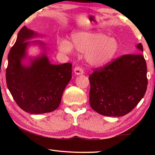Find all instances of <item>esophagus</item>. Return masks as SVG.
Segmentation results:
<instances>
[{
    "mask_svg": "<svg viewBox=\"0 0 155 155\" xmlns=\"http://www.w3.org/2000/svg\"><path fill=\"white\" fill-rule=\"evenodd\" d=\"M74 72L75 73V74L80 75V74H83L84 71H83V69L82 68H81L79 66H77V67L74 68Z\"/></svg>",
    "mask_w": 155,
    "mask_h": 155,
    "instance_id": "esophagus-1",
    "label": "esophagus"
}]
</instances>
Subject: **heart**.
Returning <instances> with one entry per match:
<instances>
[{
  "mask_svg": "<svg viewBox=\"0 0 155 155\" xmlns=\"http://www.w3.org/2000/svg\"><path fill=\"white\" fill-rule=\"evenodd\" d=\"M57 45L59 51L65 53L71 52L73 47L78 52H85L87 61L95 66L109 64L119 50V43L115 38L91 31H77L72 35V43L67 39H61Z\"/></svg>",
  "mask_w": 155,
  "mask_h": 155,
  "instance_id": "b5f03b06",
  "label": "heart"
}]
</instances>
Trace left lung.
Masks as SVG:
<instances>
[{"label":"left lung","mask_w":155,"mask_h":155,"mask_svg":"<svg viewBox=\"0 0 155 155\" xmlns=\"http://www.w3.org/2000/svg\"><path fill=\"white\" fill-rule=\"evenodd\" d=\"M136 48L143 52L141 43ZM90 104L104 116L120 117L135 108L147 90V66L141 54H125L89 77Z\"/></svg>","instance_id":"8db88e82"}]
</instances>
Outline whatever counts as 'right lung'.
<instances>
[{"label": "right lung", "instance_id": "right-lung-1", "mask_svg": "<svg viewBox=\"0 0 155 155\" xmlns=\"http://www.w3.org/2000/svg\"><path fill=\"white\" fill-rule=\"evenodd\" d=\"M39 35L26 27L18 34L16 41L8 54L6 82L10 93L21 109L31 114L52 112L61 103V97L72 78V64H51L46 54V44L40 41H28ZM38 43L44 52L23 63L27 48Z\"/></svg>", "mask_w": 155, "mask_h": 155}]
</instances>
